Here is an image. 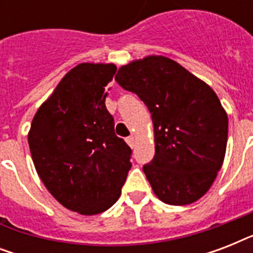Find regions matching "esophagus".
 Wrapping results in <instances>:
<instances>
[{
    "mask_svg": "<svg viewBox=\"0 0 253 253\" xmlns=\"http://www.w3.org/2000/svg\"><path fill=\"white\" fill-rule=\"evenodd\" d=\"M126 142H127V144L131 147V148L135 146V138H134V136H128V138L126 139Z\"/></svg>",
    "mask_w": 253,
    "mask_h": 253,
    "instance_id": "obj_1",
    "label": "esophagus"
}]
</instances>
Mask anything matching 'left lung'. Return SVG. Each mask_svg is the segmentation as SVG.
Instances as JSON below:
<instances>
[{
  "mask_svg": "<svg viewBox=\"0 0 253 253\" xmlns=\"http://www.w3.org/2000/svg\"><path fill=\"white\" fill-rule=\"evenodd\" d=\"M115 81L146 103L155 156L143 167L159 200L189 205L206 194L224 160L228 118L215 91L164 56L121 67Z\"/></svg>",
  "mask_w": 253,
  "mask_h": 253,
  "instance_id": "8db88e82",
  "label": "left lung"
}]
</instances>
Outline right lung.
<instances>
[{
    "label": "right lung",
    "mask_w": 253,
    "mask_h": 253,
    "mask_svg": "<svg viewBox=\"0 0 253 253\" xmlns=\"http://www.w3.org/2000/svg\"><path fill=\"white\" fill-rule=\"evenodd\" d=\"M114 64L81 63L65 75L34 115L30 152L38 174L64 208L84 215L118 201L132 151L114 132L105 105Z\"/></svg>",
    "instance_id": "add662e5"
}]
</instances>
